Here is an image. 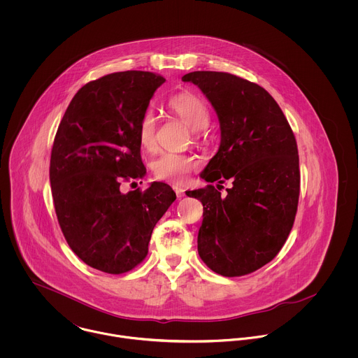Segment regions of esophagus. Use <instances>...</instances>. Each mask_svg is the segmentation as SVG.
Here are the masks:
<instances>
[{
	"label": "esophagus",
	"mask_w": 358,
	"mask_h": 358,
	"mask_svg": "<svg viewBox=\"0 0 358 358\" xmlns=\"http://www.w3.org/2000/svg\"><path fill=\"white\" fill-rule=\"evenodd\" d=\"M173 190H175V193H176V196H178V199H182V197H185V189L183 187H180V186H173Z\"/></svg>",
	"instance_id": "1"
}]
</instances>
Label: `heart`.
<instances>
[{
    "instance_id": "heart-1",
    "label": "heart",
    "mask_w": 358,
    "mask_h": 358,
    "mask_svg": "<svg viewBox=\"0 0 358 358\" xmlns=\"http://www.w3.org/2000/svg\"><path fill=\"white\" fill-rule=\"evenodd\" d=\"M169 108L193 129L196 138L200 136V129L209 122V111L197 95L182 92L172 96L168 102ZM139 143L146 150H153L155 146V117L150 110L145 111L136 128ZM200 166V159L190 154L162 153L153 162L154 176L159 180L172 183H183L189 175Z\"/></svg>"
}]
</instances>
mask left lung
<instances>
[{"label":"left lung","instance_id":"1","mask_svg":"<svg viewBox=\"0 0 358 358\" xmlns=\"http://www.w3.org/2000/svg\"><path fill=\"white\" fill-rule=\"evenodd\" d=\"M182 80L203 91L220 124L219 150L201 172L209 185L186 192L204 206L199 255L220 275L250 274L275 257L294 226L301 190L295 135L255 83L222 71H193ZM229 178L234 186L223 196L218 191Z\"/></svg>","mask_w":358,"mask_h":358}]
</instances>
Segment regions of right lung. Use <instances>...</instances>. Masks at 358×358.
I'll use <instances>...</instances> for the list:
<instances>
[{"label": "right lung", "mask_w": 358, "mask_h": 358, "mask_svg": "<svg viewBox=\"0 0 358 358\" xmlns=\"http://www.w3.org/2000/svg\"><path fill=\"white\" fill-rule=\"evenodd\" d=\"M164 83L158 74L129 70L85 84L53 141L50 180L62 233L84 263L108 274L143 262L154 226L176 200L162 182L145 192L120 187L146 175L136 128Z\"/></svg>", "instance_id": "obj_1"}]
</instances>
